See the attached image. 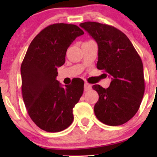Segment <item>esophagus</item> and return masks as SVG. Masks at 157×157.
Here are the masks:
<instances>
[{
  "instance_id": "1",
  "label": "esophagus",
  "mask_w": 157,
  "mask_h": 157,
  "mask_svg": "<svg viewBox=\"0 0 157 157\" xmlns=\"http://www.w3.org/2000/svg\"><path fill=\"white\" fill-rule=\"evenodd\" d=\"M90 89H91V85H90L89 83H88V82H85V85H84V90H85V91H89Z\"/></svg>"
}]
</instances>
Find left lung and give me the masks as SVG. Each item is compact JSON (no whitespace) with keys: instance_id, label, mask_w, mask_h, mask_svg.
I'll return each mask as SVG.
<instances>
[{"instance_id":"obj_1","label":"left lung","mask_w":157,"mask_h":157,"mask_svg":"<svg viewBox=\"0 0 157 157\" xmlns=\"http://www.w3.org/2000/svg\"><path fill=\"white\" fill-rule=\"evenodd\" d=\"M98 46L97 68L111 78L109 87L94 85L99 100L97 118L105 125H120L136 114L145 92L143 65L130 40L115 27L97 22L82 23Z\"/></svg>"}]
</instances>
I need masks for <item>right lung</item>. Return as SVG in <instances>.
I'll return each mask as SVG.
<instances>
[{
    "instance_id": "1",
    "label": "right lung",
    "mask_w": 157,
    "mask_h": 157,
    "mask_svg": "<svg viewBox=\"0 0 157 157\" xmlns=\"http://www.w3.org/2000/svg\"><path fill=\"white\" fill-rule=\"evenodd\" d=\"M83 34L76 25H50L33 39L21 64L23 102L32 121L47 132L63 131L73 122L84 82L79 78L63 87L56 77L68 48Z\"/></svg>"
}]
</instances>
